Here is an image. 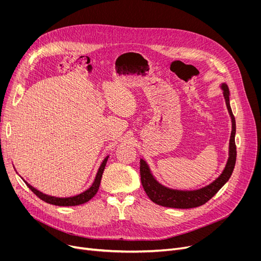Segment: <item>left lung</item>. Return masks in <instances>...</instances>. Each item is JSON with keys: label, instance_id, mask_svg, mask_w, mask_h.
<instances>
[{"label": "left lung", "instance_id": "1", "mask_svg": "<svg viewBox=\"0 0 261 261\" xmlns=\"http://www.w3.org/2000/svg\"><path fill=\"white\" fill-rule=\"evenodd\" d=\"M223 95L225 98L226 107L231 117V134H230V141H229V158L227 164L225 166L224 171L222 174L218 177V179L213 182L211 185L204 187L200 190L195 191H181V190H172L163 187L160 185L154 179L152 174L150 173L147 164L141 160V181L143 188L145 190L146 195L149 197L153 203L158 205H162L165 207L171 208H194L201 206V205L208 202L221 187L228 181L230 177L232 170L235 168L236 164V156H237V150H236V143H235V133H236V121L235 117L232 115L231 109L229 106V92L227 86L224 84L222 85Z\"/></svg>", "mask_w": 261, "mask_h": 261}]
</instances>
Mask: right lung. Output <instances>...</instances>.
<instances>
[{"label":"right lung","mask_w":261,"mask_h":261,"mask_svg":"<svg viewBox=\"0 0 261 261\" xmlns=\"http://www.w3.org/2000/svg\"><path fill=\"white\" fill-rule=\"evenodd\" d=\"M107 161H108V156L101 163V165H100V167L98 169V172H97V174H96V177H95V181H94L93 185L88 190H86L85 193H82V194H80L78 196H75V197H71V198L48 197L46 195H43L42 193H40V191H38L37 189L32 187L30 184L26 183V185L29 186V188L33 191V193L39 199H41V200L48 203V204L57 205V206H75V205L84 204V203L90 201L96 195V193H97V191H98V188H99V185H100V181H101V176H102V173H103V170H105V167H106Z\"/></svg>","instance_id":"1"}]
</instances>
